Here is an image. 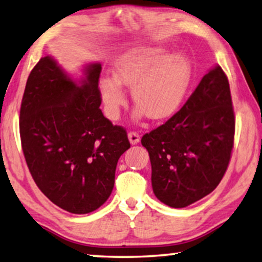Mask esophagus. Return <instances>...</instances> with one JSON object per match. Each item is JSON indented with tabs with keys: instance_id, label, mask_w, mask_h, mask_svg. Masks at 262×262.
Masks as SVG:
<instances>
[{
	"instance_id": "1",
	"label": "esophagus",
	"mask_w": 262,
	"mask_h": 262,
	"mask_svg": "<svg viewBox=\"0 0 262 262\" xmlns=\"http://www.w3.org/2000/svg\"><path fill=\"white\" fill-rule=\"evenodd\" d=\"M127 137H128V141H130V143H131L132 145L137 144V143L141 141V136H139L138 132H135V131L128 132Z\"/></svg>"
}]
</instances>
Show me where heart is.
Masks as SVG:
<instances>
[{
  "mask_svg": "<svg viewBox=\"0 0 262 262\" xmlns=\"http://www.w3.org/2000/svg\"><path fill=\"white\" fill-rule=\"evenodd\" d=\"M114 76H102L100 94L112 119L126 105L123 85L131 88L137 105L135 116L161 120L173 116L182 105L192 82V64L182 53L169 55L157 46H138L123 53L113 64Z\"/></svg>",
  "mask_w": 262,
  "mask_h": 262,
  "instance_id": "obj_1",
  "label": "heart"
}]
</instances>
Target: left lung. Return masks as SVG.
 I'll use <instances>...</instances> for the list:
<instances>
[{"mask_svg":"<svg viewBox=\"0 0 262 262\" xmlns=\"http://www.w3.org/2000/svg\"><path fill=\"white\" fill-rule=\"evenodd\" d=\"M234 135L230 87L227 75L216 66L179 112L142 137L156 198L181 209L210 194L227 170Z\"/></svg>","mask_w":262,"mask_h":262,"instance_id":"left-lung-1","label":"left lung"}]
</instances>
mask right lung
<instances>
[{
  "label": "right lung",
  "mask_w": 262,
  "mask_h": 262,
  "mask_svg": "<svg viewBox=\"0 0 262 262\" xmlns=\"http://www.w3.org/2000/svg\"><path fill=\"white\" fill-rule=\"evenodd\" d=\"M101 64L74 80L57 60L42 57L31 71L20 108V137L39 189L68 212L99 209L114 187L119 157L130 148L125 128L100 110Z\"/></svg>",
  "instance_id": "add662e5"
}]
</instances>
